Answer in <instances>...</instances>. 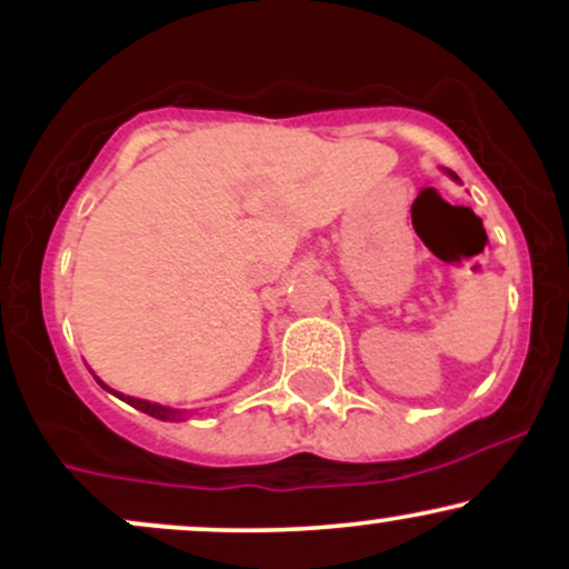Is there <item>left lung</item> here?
<instances>
[{
  "label": "left lung",
  "instance_id": "8db88e82",
  "mask_svg": "<svg viewBox=\"0 0 569 569\" xmlns=\"http://www.w3.org/2000/svg\"><path fill=\"white\" fill-rule=\"evenodd\" d=\"M452 176H455V173H452Z\"/></svg>",
  "mask_w": 569,
  "mask_h": 569
}]
</instances>
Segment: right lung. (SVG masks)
Listing matches in <instances>:
<instances>
[{
    "mask_svg": "<svg viewBox=\"0 0 569 569\" xmlns=\"http://www.w3.org/2000/svg\"><path fill=\"white\" fill-rule=\"evenodd\" d=\"M98 382H101V380H98ZM101 388H107V385L101 382ZM120 398H126L130 407H136V409L147 411V415L158 417V420H168V422L184 420V411H181V409H168V407H160V403H149V401H141V398H130V396H120Z\"/></svg>",
    "mask_w": 569,
    "mask_h": 569,
    "instance_id": "obj_1",
    "label": "right lung"
}]
</instances>
